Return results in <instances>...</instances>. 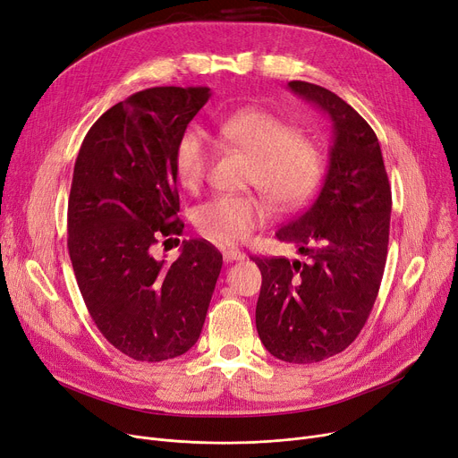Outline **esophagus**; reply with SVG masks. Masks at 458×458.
I'll use <instances>...</instances> for the list:
<instances>
[{
	"mask_svg": "<svg viewBox=\"0 0 458 458\" xmlns=\"http://www.w3.org/2000/svg\"><path fill=\"white\" fill-rule=\"evenodd\" d=\"M223 256H225V261H243L247 258L242 250L237 249H228L223 252Z\"/></svg>",
	"mask_w": 458,
	"mask_h": 458,
	"instance_id": "1",
	"label": "esophagus"
}]
</instances>
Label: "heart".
I'll use <instances>...</instances> for the list:
<instances>
[{
    "mask_svg": "<svg viewBox=\"0 0 458 458\" xmlns=\"http://www.w3.org/2000/svg\"><path fill=\"white\" fill-rule=\"evenodd\" d=\"M215 137L250 156L247 182L259 187L280 209L304 202L321 178V152L314 140L295 133L284 118L249 107L215 118ZM209 140L187 130L176 142L173 166L182 187L197 191L208 174ZM269 204L256 195H221L195 209L197 230L216 245L243 243L269 219Z\"/></svg>",
    "mask_w": 458,
    "mask_h": 458,
    "instance_id": "heart-1",
    "label": "heart"
}]
</instances>
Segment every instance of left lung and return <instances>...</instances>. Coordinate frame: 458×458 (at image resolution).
<instances>
[{
  "mask_svg": "<svg viewBox=\"0 0 458 458\" xmlns=\"http://www.w3.org/2000/svg\"><path fill=\"white\" fill-rule=\"evenodd\" d=\"M287 87L330 118L334 135L318 199L276 232L306 261L252 258L261 271L256 328L273 356L314 364L345 351L369 318L386 266L392 189L362 116L325 87Z\"/></svg>",
  "mask_w": 458,
  "mask_h": 458,
  "instance_id": "1",
  "label": "left lung"
}]
</instances>
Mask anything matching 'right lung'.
Masks as SVG:
<instances>
[{
  "mask_svg": "<svg viewBox=\"0 0 458 458\" xmlns=\"http://www.w3.org/2000/svg\"><path fill=\"white\" fill-rule=\"evenodd\" d=\"M208 87H154L107 109L80 148L68 199V252L92 321L139 362L187 352L202 332L223 254L189 239L171 266L152 256L180 233L173 156Z\"/></svg>",
  "mask_w": 458,
  "mask_h": 458,
  "instance_id": "right-lung-1",
  "label": "right lung"
}]
</instances>
